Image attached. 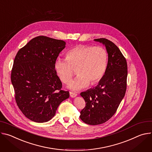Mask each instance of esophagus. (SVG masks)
Here are the masks:
<instances>
[{
    "label": "esophagus",
    "mask_w": 152,
    "mask_h": 152,
    "mask_svg": "<svg viewBox=\"0 0 152 152\" xmlns=\"http://www.w3.org/2000/svg\"><path fill=\"white\" fill-rule=\"evenodd\" d=\"M69 94H70V96L71 98H75V97H76L77 96V94L76 93L72 92H70Z\"/></svg>",
    "instance_id": "obj_1"
}]
</instances>
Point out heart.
<instances>
[{
    "mask_svg": "<svg viewBox=\"0 0 152 152\" xmlns=\"http://www.w3.org/2000/svg\"><path fill=\"white\" fill-rule=\"evenodd\" d=\"M106 50L100 46L80 45L71 49L66 54V59L58 58L54 62L55 71L63 83H67L77 67V75L71 80L67 88L78 91L97 84L103 77L107 65Z\"/></svg>",
    "mask_w": 152,
    "mask_h": 152,
    "instance_id": "obj_1",
    "label": "heart"
}]
</instances>
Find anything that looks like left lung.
Returning a JSON list of instances; mask_svg holds the SVG:
<instances>
[{
  "label": "left lung",
  "mask_w": 152,
  "mask_h": 152,
  "mask_svg": "<svg viewBox=\"0 0 152 152\" xmlns=\"http://www.w3.org/2000/svg\"><path fill=\"white\" fill-rule=\"evenodd\" d=\"M94 41L105 46L108 54L106 72L94 88L80 95L86 106L80 112V119L89 125H98L108 121L115 114L123 99L127 87V61L120 49L106 39Z\"/></svg>",
  "instance_id": "8db88e82"
}]
</instances>
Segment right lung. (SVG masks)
<instances>
[{
  "label": "right lung",
  "instance_id": "add662e5",
  "mask_svg": "<svg viewBox=\"0 0 152 152\" xmlns=\"http://www.w3.org/2000/svg\"><path fill=\"white\" fill-rule=\"evenodd\" d=\"M66 42L46 36L31 40L17 54L11 80L17 104L23 115L36 123L51 120L69 92L61 89L54 62Z\"/></svg>",
  "mask_w": 152,
  "mask_h": 152
}]
</instances>
